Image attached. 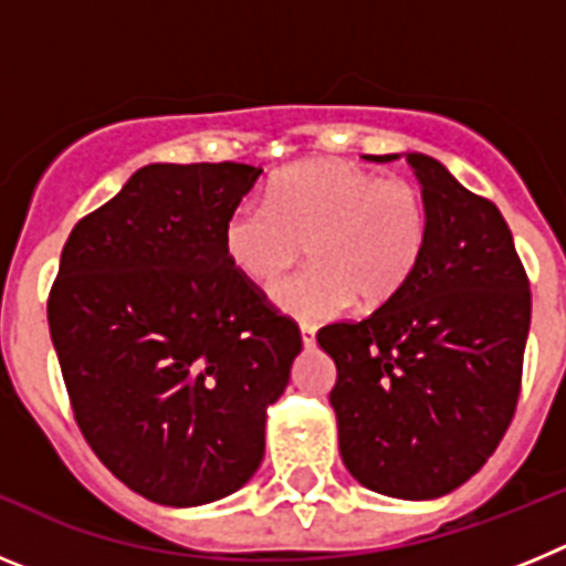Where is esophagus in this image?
<instances>
[{"label": "esophagus", "mask_w": 566, "mask_h": 566, "mask_svg": "<svg viewBox=\"0 0 566 566\" xmlns=\"http://www.w3.org/2000/svg\"><path fill=\"white\" fill-rule=\"evenodd\" d=\"M300 337H303V345H306V348H312V345L317 343V328H314L312 323H303V326H300Z\"/></svg>", "instance_id": "1"}]
</instances>
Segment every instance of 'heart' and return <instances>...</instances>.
Returning a JSON list of instances; mask_svg holds the SVG:
<instances>
[{
    "label": "heart",
    "mask_w": 566,
    "mask_h": 566,
    "mask_svg": "<svg viewBox=\"0 0 566 566\" xmlns=\"http://www.w3.org/2000/svg\"><path fill=\"white\" fill-rule=\"evenodd\" d=\"M431 240V207L408 178L348 161H308L280 172L269 201H243L223 223V249L243 277L274 286L308 243L314 263L274 289L292 317L317 323L382 308L411 286Z\"/></svg>",
    "instance_id": "obj_1"
}]
</instances>
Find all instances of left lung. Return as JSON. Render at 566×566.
<instances>
[{
    "mask_svg": "<svg viewBox=\"0 0 566 566\" xmlns=\"http://www.w3.org/2000/svg\"><path fill=\"white\" fill-rule=\"evenodd\" d=\"M397 155H374L391 161ZM431 240L411 286L365 319L317 332L352 476L394 499L468 482L507 433L522 391L530 280L496 203L411 153Z\"/></svg>",
    "mask_w": 566,
    "mask_h": 566,
    "instance_id": "left-lung-1",
    "label": "left lung"
}]
</instances>
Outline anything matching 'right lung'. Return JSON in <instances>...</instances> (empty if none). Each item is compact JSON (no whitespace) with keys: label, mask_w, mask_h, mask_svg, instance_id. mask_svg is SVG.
I'll use <instances>...</instances> for the list:
<instances>
[{"label":"right lung","mask_w":566,"mask_h":566,"mask_svg":"<svg viewBox=\"0 0 566 566\" xmlns=\"http://www.w3.org/2000/svg\"><path fill=\"white\" fill-rule=\"evenodd\" d=\"M249 164H149L62 249L48 323L78 431L144 499L195 507L252 479L300 328L229 263Z\"/></svg>","instance_id":"right-lung-1"}]
</instances>
